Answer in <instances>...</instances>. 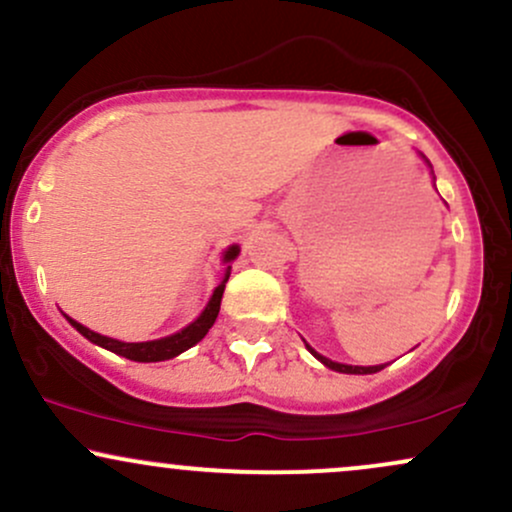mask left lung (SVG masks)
<instances>
[{
  "instance_id": "obj_1",
  "label": "left lung",
  "mask_w": 512,
  "mask_h": 512,
  "mask_svg": "<svg viewBox=\"0 0 512 512\" xmlns=\"http://www.w3.org/2000/svg\"><path fill=\"white\" fill-rule=\"evenodd\" d=\"M308 346V351L310 354H313L317 361L320 363H325L327 368H332V370H337V373H351V375H368V373H378V370H383L385 366H346V363H337V361H332V358H325V356H320L317 354V351L313 349V346L310 344H305Z\"/></svg>"
}]
</instances>
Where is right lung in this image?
<instances>
[{
    "label": "right lung",
    "instance_id": "obj_1",
    "mask_svg": "<svg viewBox=\"0 0 512 512\" xmlns=\"http://www.w3.org/2000/svg\"><path fill=\"white\" fill-rule=\"evenodd\" d=\"M240 248L238 245H231L226 252H223V262L231 264L233 260L238 257ZM228 276H231V267H226V276L221 279V284L216 286L214 293H211L207 308L202 310V315L197 317L195 322H190V325L185 327V330L170 334V337H163V339H154V342H120V339H110V337H103V334L88 330V327L81 325V322L72 320V317H67L69 322H72V327L79 334H84L88 342L103 346V349L113 351L117 356H125L129 361H139V363H154V361H168V358L182 354V351H187L190 346H195L197 342H202L204 334L211 330V325L216 322V315H219V308H221V296H223V289H226V281Z\"/></svg>",
    "mask_w": 512,
    "mask_h": 512
}]
</instances>
